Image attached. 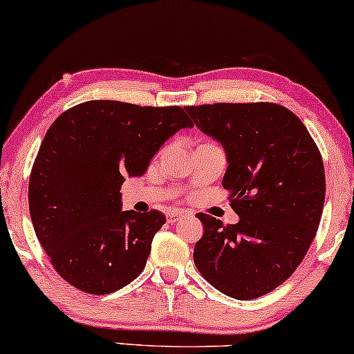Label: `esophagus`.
Returning a JSON list of instances; mask_svg holds the SVG:
<instances>
[{
	"instance_id": "1",
	"label": "esophagus",
	"mask_w": 354,
	"mask_h": 354,
	"mask_svg": "<svg viewBox=\"0 0 354 354\" xmlns=\"http://www.w3.org/2000/svg\"><path fill=\"white\" fill-rule=\"evenodd\" d=\"M183 212H180V211H171L167 214V221L169 222H177V221H180V219H183Z\"/></svg>"
}]
</instances>
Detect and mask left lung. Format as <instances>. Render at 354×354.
I'll return each mask as SVG.
<instances>
[{"label":"left lung","mask_w":354,"mask_h":354,"mask_svg":"<svg viewBox=\"0 0 354 354\" xmlns=\"http://www.w3.org/2000/svg\"><path fill=\"white\" fill-rule=\"evenodd\" d=\"M195 124L222 143L229 167L222 187L240 221L205 225L193 250L196 269L227 297L254 299L292 275L311 246L326 200L316 142L285 106L214 103L185 106Z\"/></svg>","instance_id":"obj_1"}]
</instances>
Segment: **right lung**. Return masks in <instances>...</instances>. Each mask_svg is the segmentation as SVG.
Wrapping results in <instances>:
<instances>
[{"mask_svg": "<svg viewBox=\"0 0 354 354\" xmlns=\"http://www.w3.org/2000/svg\"><path fill=\"white\" fill-rule=\"evenodd\" d=\"M193 127L180 106L85 101L57 118L43 138L28 180L37 239L67 283L108 295L137 279L166 224L156 209H120L125 177L147 172L177 130Z\"/></svg>", "mask_w": 354, "mask_h": 354, "instance_id": "1", "label": "right lung"}]
</instances>
